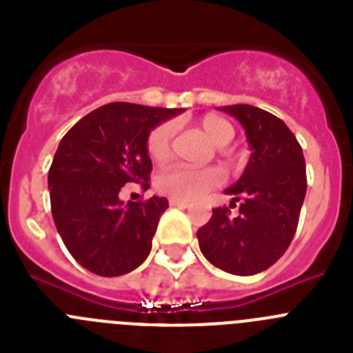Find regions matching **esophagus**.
I'll use <instances>...</instances> for the list:
<instances>
[{
    "label": "esophagus",
    "instance_id": "34e87169",
    "mask_svg": "<svg viewBox=\"0 0 353 353\" xmlns=\"http://www.w3.org/2000/svg\"><path fill=\"white\" fill-rule=\"evenodd\" d=\"M170 205L171 207H180V208L191 207V205L187 203V201H182V199H176V198H170Z\"/></svg>",
    "mask_w": 353,
    "mask_h": 353
}]
</instances>
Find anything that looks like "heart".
<instances>
[{"instance_id":"b5f03b06","label":"heart","mask_w":353,"mask_h":353,"mask_svg":"<svg viewBox=\"0 0 353 353\" xmlns=\"http://www.w3.org/2000/svg\"><path fill=\"white\" fill-rule=\"evenodd\" d=\"M199 129L214 143L215 146L224 148L235 138V130L232 123L215 114H207L199 120ZM174 125L166 121L155 127L146 139V152L150 159L155 162L166 161L171 152V139H173ZM223 171L219 168H189L173 166L164 170L155 180L159 192L170 198L192 201L203 198L207 192L214 191L223 183Z\"/></svg>"}]
</instances>
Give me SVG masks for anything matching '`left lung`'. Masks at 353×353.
Masks as SVG:
<instances>
[{"label":"left lung","instance_id":"obj_1","mask_svg":"<svg viewBox=\"0 0 353 353\" xmlns=\"http://www.w3.org/2000/svg\"><path fill=\"white\" fill-rule=\"evenodd\" d=\"M219 109L242 123L251 157L239 182L226 189L233 196L230 207L242 198L239 214L214 208L198 230L199 249L224 272L252 276L276 263L292 244L307 187L305 161L281 118L249 104Z\"/></svg>","mask_w":353,"mask_h":353}]
</instances>
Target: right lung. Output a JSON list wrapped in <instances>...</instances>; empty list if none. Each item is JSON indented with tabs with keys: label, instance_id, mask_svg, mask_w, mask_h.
<instances>
[{
	"label": "right lung",
	"instance_id": "right-lung-1",
	"mask_svg": "<svg viewBox=\"0 0 353 353\" xmlns=\"http://www.w3.org/2000/svg\"><path fill=\"white\" fill-rule=\"evenodd\" d=\"M183 109L111 102L81 118L56 150L49 168L51 212L68 252L97 276L138 269L152 249L166 198L120 199L121 187L148 189V134Z\"/></svg>",
	"mask_w": 353,
	"mask_h": 353
}]
</instances>
